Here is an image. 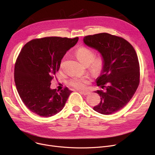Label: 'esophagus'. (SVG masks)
<instances>
[{
    "instance_id": "1",
    "label": "esophagus",
    "mask_w": 155,
    "mask_h": 155,
    "mask_svg": "<svg viewBox=\"0 0 155 155\" xmlns=\"http://www.w3.org/2000/svg\"><path fill=\"white\" fill-rule=\"evenodd\" d=\"M79 92L81 94H83L84 95H88L89 94H90V92H89L88 91H79Z\"/></svg>"
}]
</instances>
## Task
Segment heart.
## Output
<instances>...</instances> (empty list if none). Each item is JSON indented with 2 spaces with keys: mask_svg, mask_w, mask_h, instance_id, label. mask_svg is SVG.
<instances>
[{
  "mask_svg": "<svg viewBox=\"0 0 155 155\" xmlns=\"http://www.w3.org/2000/svg\"><path fill=\"white\" fill-rule=\"evenodd\" d=\"M75 56L78 61L84 65H89L91 63V69L92 72L97 73L101 71L103 67V60L101 57L94 58V52L86 47H80L75 51ZM92 63H91V62ZM91 82V78L84 77L82 78H75L71 79L69 84L77 89H83Z\"/></svg>",
  "mask_w": 155,
  "mask_h": 155,
  "instance_id": "b5f03b06",
  "label": "heart"
}]
</instances>
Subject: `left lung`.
Instances as JSON below:
<instances>
[{
	"label": "left lung",
	"mask_w": 155,
	"mask_h": 155,
	"mask_svg": "<svg viewBox=\"0 0 155 155\" xmlns=\"http://www.w3.org/2000/svg\"><path fill=\"white\" fill-rule=\"evenodd\" d=\"M84 42L98 51L103 59L102 70L96 82L102 88L105 87V91L95 92L100 95L101 102L94 110L104 115L115 113L132 99L140 84L136 51L124 38L106 32L85 36Z\"/></svg>",
	"instance_id": "obj_1"
}]
</instances>
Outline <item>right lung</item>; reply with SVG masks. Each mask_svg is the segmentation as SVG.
<instances>
[{
    "label": "right lung",
    "mask_w": 155,
    "mask_h": 155,
    "mask_svg": "<svg viewBox=\"0 0 155 155\" xmlns=\"http://www.w3.org/2000/svg\"><path fill=\"white\" fill-rule=\"evenodd\" d=\"M78 40L46 37L23 46L15 64L14 81L22 101L31 112L48 117L63 109L72 91L65 87L57 92L50 88L51 82L63 57Z\"/></svg>",
    "instance_id": "obj_1"
}]
</instances>
